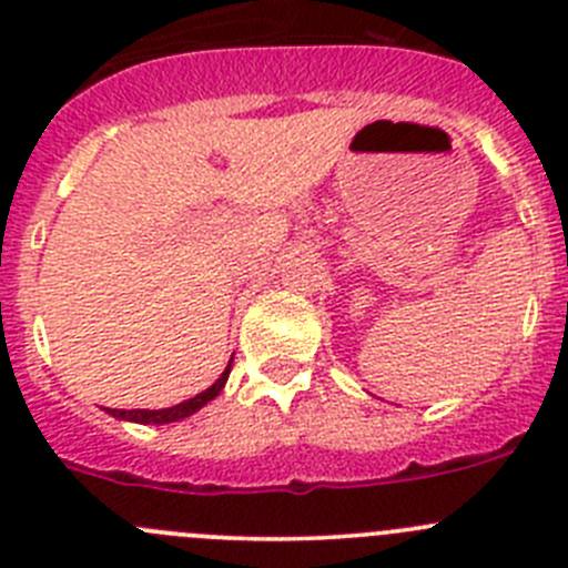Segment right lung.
I'll return each mask as SVG.
<instances>
[{
    "label": "right lung",
    "mask_w": 568,
    "mask_h": 568,
    "mask_svg": "<svg viewBox=\"0 0 568 568\" xmlns=\"http://www.w3.org/2000/svg\"><path fill=\"white\" fill-rule=\"evenodd\" d=\"M230 369H233V358L227 361V369L215 378L213 386H207V389L195 395V398L182 400V404L164 406V409H108V415H113V418L119 420H133V424H173V420H184L193 413H199L202 406H207L215 395L222 393L224 384H227L230 378Z\"/></svg>",
    "instance_id": "add662e5"
}]
</instances>
